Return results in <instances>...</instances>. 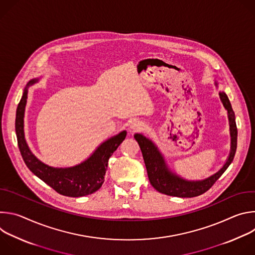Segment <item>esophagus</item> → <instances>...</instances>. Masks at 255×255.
<instances>
[{
  "mask_svg": "<svg viewBox=\"0 0 255 255\" xmlns=\"http://www.w3.org/2000/svg\"><path fill=\"white\" fill-rule=\"evenodd\" d=\"M142 124H141V122H139V121H137V120H134L132 123H131V125H130V127H131V129L132 130H141L142 129Z\"/></svg>",
  "mask_w": 255,
  "mask_h": 255,
  "instance_id": "1",
  "label": "esophagus"
}]
</instances>
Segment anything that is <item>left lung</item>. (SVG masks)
I'll return each instance as SVG.
<instances>
[{
    "label": "left lung",
    "mask_w": 255,
    "mask_h": 255,
    "mask_svg": "<svg viewBox=\"0 0 255 255\" xmlns=\"http://www.w3.org/2000/svg\"><path fill=\"white\" fill-rule=\"evenodd\" d=\"M219 95L224 107L228 111L231 131V152L224 166L219 171L204 180L189 181L169 172L162 155L155 145L141 134L134 135V138L140 146L150 184L159 193L178 198H194L203 195L212 188L217 179L224 173L233 161L237 148V126L235 122V114L227 95L224 92H221Z\"/></svg>",
    "instance_id": "left-lung-1"
}]
</instances>
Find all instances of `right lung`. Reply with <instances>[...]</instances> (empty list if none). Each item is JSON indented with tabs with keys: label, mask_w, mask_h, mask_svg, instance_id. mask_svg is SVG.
I'll use <instances>...</instances> for the list:
<instances>
[{
	"label": "right lung",
	"mask_w": 255,
	"mask_h": 255,
	"mask_svg": "<svg viewBox=\"0 0 255 255\" xmlns=\"http://www.w3.org/2000/svg\"><path fill=\"white\" fill-rule=\"evenodd\" d=\"M37 81H31L32 85ZM27 102V89L18 104L15 128L18 146L27 167L55 192L66 197H84L97 192L104 184L109 158L112 156L126 137V131L101 144L94 154L83 163L74 167L53 168L36 158L30 151L24 137V111Z\"/></svg>",
	"instance_id": "right-lung-1"
}]
</instances>
